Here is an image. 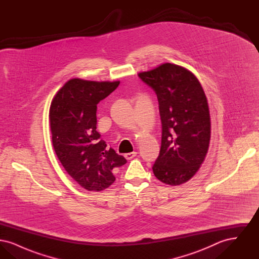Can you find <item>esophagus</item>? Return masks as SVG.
Instances as JSON below:
<instances>
[{
	"label": "esophagus",
	"instance_id": "34e87169",
	"mask_svg": "<svg viewBox=\"0 0 259 259\" xmlns=\"http://www.w3.org/2000/svg\"><path fill=\"white\" fill-rule=\"evenodd\" d=\"M136 155H137V152L136 151H133V152H129V153H126L124 156H125V158L126 159H132L133 157H135Z\"/></svg>",
	"mask_w": 259,
	"mask_h": 259
}]
</instances>
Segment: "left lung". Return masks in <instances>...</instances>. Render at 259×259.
Returning a JSON list of instances; mask_svg holds the SVG:
<instances>
[{
  "label": "left lung",
  "instance_id": "obj_1",
  "mask_svg": "<svg viewBox=\"0 0 259 259\" xmlns=\"http://www.w3.org/2000/svg\"><path fill=\"white\" fill-rule=\"evenodd\" d=\"M138 75L158 99L162 139L154 176L166 185H183L200 169L210 139L209 105L197 77L182 66L164 63Z\"/></svg>",
  "mask_w": 259,
  "mask_h": 259
}]
</instances>
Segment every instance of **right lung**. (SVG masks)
Instances as JSON below:
<instances>
[{
	"instance_id": "add662e5",
	"label": "right lung",
	"mask_w": 259,
	"mask_h": 259,
	"mask_svg": "<svg viewBox=\"0 0 259 259\" xmlns=\"http://www.w3.org/2000/svg\"><path fill=\"white\" fill-rule=\"evenodd\" d=\"M71 78L57 91L50 108L52 145L63 167L88 191L111 186L113 171L127 161L107 148L96 130L97 104L119 84Z\"/></svg>"
}]
</instances>
